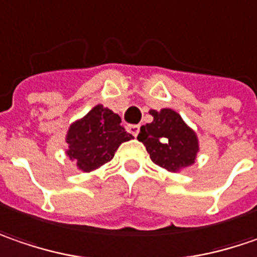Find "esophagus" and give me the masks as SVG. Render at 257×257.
Wrapping results in <instances>:
<instances>
[{
	"instance_id": "1",
	"label": "esophagus",
	"mask_w": 257,
	"mask_h": 257,
	"mask_svg": "<svg viewBox=\"0 0 257 257\" xmlns=\"http://www.w3.org/2000/svg\"><path fill=\"white\" fill-rule=\"evenodd\" d=\"M127 130H128V133H132L133 136H137L140 133V125H137V124L136 125H128Z\"/></svg>"
}]
</instances>
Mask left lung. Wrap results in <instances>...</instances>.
<instances>
[{"mask_svg": "<svg viewBox=\"0 0 257 257\" xmlns=\"http://www.w3.org/2000/svg\"><path fill=\"white\" fill-rule=\"evenodd\" d=\"M149 114L153 121L140 127L137 139L146 146L152 162L169 172L194 165L199 152L197 133L171 108L150 109Z\"/></svg>", "mask_w": 257, "mask_h": 257, "instance_id": "left-lung-1", "label": "left lung"}]
</instances>
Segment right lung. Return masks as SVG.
<instances>
[{
    "mask_svg": "<svg viewBox=\"0 0 257 257\" xmlns=\"http://www.w3.org/2000/svg\"><path fill=\"white\" fill-rule=\"evenodd\" d=\"M118 114L98 104L82 118L72 122L66 135V155L82 172H92L109 162L124 142L133 139Z\"/></svg>",
    "mask_w": 257,
    "mask_h": 257,
    "instance_id": "obj_1",
    "label": "right lung"
}]
</instances>
